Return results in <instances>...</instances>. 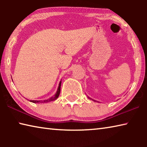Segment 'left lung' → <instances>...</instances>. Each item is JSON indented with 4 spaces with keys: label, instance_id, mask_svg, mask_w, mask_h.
Returning <instances> with one entry per match:
<instances>
[{
    "label": "left lung",
    "instance_id": "1",
    "mask_svg": "<svg viewBox=\"0 0 147 147\" xmlns=\"http://www.w3.org/2000/svg\"><path fill=\"white\" fill-rule=\"evenodd\" d=\"M88 98H89V99H91V100H93V101H94V102H97V101H96V100H93V99H92V98H91L90 97H89V96H88Z\"/></svg>",
    "mask_w": 147,
    "mask_h": 147
}]
</instances>
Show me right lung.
I'll list each match as a JSON object with an SVG mask.
<instances>
[{
    "label": "right lung",
    "instance_id": "obj_1",
    "mask_svg": "<svg viewBox=\"0 0 147 147\" xmlns=\"http://www.w3.org/2000/svg\"><path fill=\"white\" fill-rule=\"evenodd\" d=\"M61 81L59 82V86H58V88L57 89L56 93L54 94V96H52L51 98H50L49 99H47V100H30L33 103H46V102H49L51 101H53L55 100L56 99L58 98V97L59 95V93H60V89H61Z\"/></svg>",
    "mask_w": 147,
    "mask_h": 147
}]
</instances>
